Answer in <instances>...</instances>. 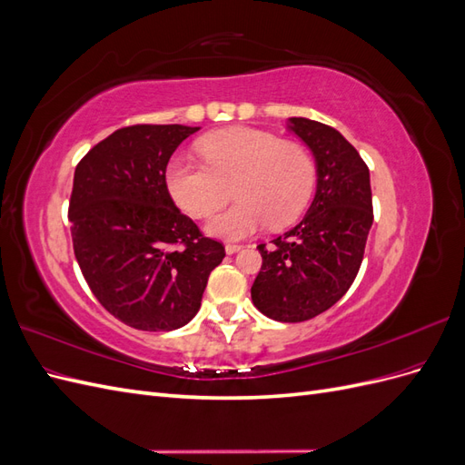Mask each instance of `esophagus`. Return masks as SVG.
I'll use <instances>...</instances> for the list:
<instances>
[{
  "mask_svg": "<svg viewBox=\"0 0 465 465\" xmlns=\"http://www.w3.org/2000/svg\"><path fill=\"white\" fill-rule=\"evenodd\" d=\"M224 250H227V254H236V252L238 250H242V246L241 244H227V246H224Z\"/></svg>",
  "mask_w": 465,
  "mask_h": 465,
  "instance_id": "esophagus-1",
  "label": "esophagus"
}]
</instances>
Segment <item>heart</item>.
Wrapping results in <instances>:
<instances>
[{
  "label": "heart",
  "mask_w": 465,
  "mask_h": 465,
  "mask_svg": "<svg viewBox=\"0 0 465 465\" xmlns=\"http://www.w3.org/2000/svg\"><path fill=\"white\" fill-rule=\"evenodd\" d=\"M203 163L176 157L164 182L173 200L192 217H207L227 203L234 188L236 203L209 221L207 229L223 238H244L265 224L289 227L312 200L316 163L302 145L256 128H227L200 143Z\"/></svg>",
  "instance_id": "heart-1"
}]
</instances>
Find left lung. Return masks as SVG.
Here are the masks:
<instances>
[{
	"label": "left lung",
	"instance_id": "left-lung-1",
	"mask_svg": "<svg viewBox=\"0 0 465 465\" xmlns=\"http://www.w3.org/2000/svg\"><path fill=\"white\" fill-rule=\"evenodd\" d=\"M316 159V195L297 227L260 244L252 302L277 322L297 323L326 312L353 285L372 227L369 166L331 125L289 118Z\"/></svg>",
	"mask_w": 465,
	"mask_h": 465
}]
</instances>
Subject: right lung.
<instances>
[{"label": "right lung", "mask_w": 465, "mask_h": 465, "mask_svg": "<svg viewBox=\"0 0 465 465\" xmlns=\"http://www.w3.org/2000/svg\"><path fill=\"white\" fill-rule=\"evenodd\" d=\"M200 128L135 124L96 143L75 168L67 217L75 260L106 311L143 331H171L198 314L224 246L174 205L164 173Z\"/></svg>", "instance_id": "add662e5"}]
</instances>
